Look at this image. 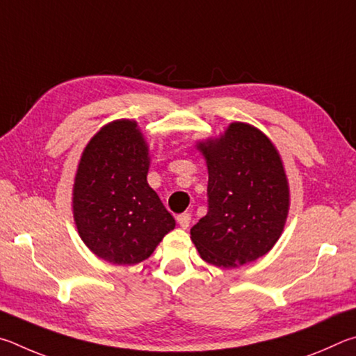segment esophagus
<instances>
[{
    "mask_svg": "<svg viewBox=\"0 0 356 356\" xmlns=\"http://www.w3.org/2000/svg\"><path fill=\"white\" fill-rule=\"evenodd\" d=\"M191 214H188V213H184V214H179L178 217H177V220H178V223H179V227L181 228H188L189 227V223H191Z\"/></svg>",
    "mask_w": 356,
    "mask_h": 356,
    "instance_id": "1",
    "label": "esophagus"
}]
</instances>
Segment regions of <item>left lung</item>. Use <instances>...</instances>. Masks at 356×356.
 I'll return each mask as SVG.
<instances>
[{
  "label": "left lung",
  "mask_w": 356,
  "mask_h": 356,
  "mask_svg": "<svg viewBox=\"0 0 356 356\" xmlns=\"http://www.w3.org/2000/svg\"><path fill=\"white\" fill-rule=\"evenodd\" d=\"M197 148L209 175L208 214L191 228L202 259L229 269L264 257L289 214V183L277 147L253 124L233 122Z\"/></svg>",
  "instance_id": "obj_1"
}]
</instances>
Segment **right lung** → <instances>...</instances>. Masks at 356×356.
I'll list each match as a JSON object with an SVG mask.
<instances>
[{
	"label": "right lung",
	"mask_w": 356,
	"mask_h": 356,
	"mask_svg": "<svg viewBox=\"0 0 356 356\" xmlns=\"http://www.w3.org/2000/svg\"><path fill=\"white\" fill-rule=\"evenodd\" d=\"M149 148L136 120L120 118L87 142L74 175L73 219L98 258L133 266L147 259L175 219L149 188Z\"/></svg>",
	"instance_id": "1"
}]
</instances>
